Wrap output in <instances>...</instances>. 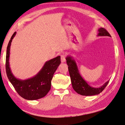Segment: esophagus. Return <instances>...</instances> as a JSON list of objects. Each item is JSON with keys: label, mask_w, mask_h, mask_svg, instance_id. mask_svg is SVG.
I'll return each mask as SVG.
<instances>
[{"label": "esophagus", "mask_w": 125, "mask_h": 125, "mask_svg": "<svg viewBox=\"0 0 125 125\" xmlns=\"http://www.w3.org/2000/svg\"><path fill=\"white\" fill-rule=\"evenodd\" d=\"M66 56L65 55H61V62H66Z\"/></svg>", "instance_id": "1"}]
</instances>
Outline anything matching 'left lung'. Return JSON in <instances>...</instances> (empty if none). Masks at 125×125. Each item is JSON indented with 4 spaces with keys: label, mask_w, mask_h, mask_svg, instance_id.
Wrapping results in <instances>:
<instances>
[{
    "label": "left lung",
    "mask_w": 125,
    "mask_h": 125,
    "mask_svg": "<svg viewBox=\"0 0 125 125\" xmlns=\"http://www.w3.org/2000/svg\"><path fill=\"white\" fill-rule=\"evenodd\" d=\"M98 31L99 33L97 36L111 37L109 33L103 28H100L98 30ZM66 59L67 60V65L68 66L69 73L73 88L78 94L84 96L97 95L103 91L108 84L109 80L106 82L103 85L99 88H94L91 86L81 77L79 71L77 63L73 57L68 56Z\"/></svg>",
    "instance_id": "left-lung-1"
}]
</instances>
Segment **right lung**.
<instances>
[{"label": "right lung", "instance_id": "obj_1", "mask_svg": "<svg viewBox=\"0 0 125 125\" xmlns=\"http://www.w3.org/2000/svg\"><path fill=\"white\" fill-rule=\"evenodd\" d=\"M16 34L15 32L9 41L7 48L6 69L7 77L17 93L28 100H38L44 97L51 88V81L53 75L60 65V56L45 62L43 67L34 76L26 80H20L14 77L9 65L10 46Z\"/></svg>", "mask_w": 125, "mask_h": 125}]
</instances>
